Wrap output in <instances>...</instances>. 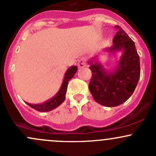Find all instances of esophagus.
<instances>
[{"label": "esophagus", "mask_w": 156, "mask_h": 156, "mask_svg": "<svg viewBox=\"0 0 156 156\" xmlns=\"http://www.w3.org/2000/svg\"><path fill=\"white\" fill-rule=\"evenodd\" d=\"M77 65H78L79 68H83V67H84L86 66V59H85L84 58H80V60H79Z\"/></svg>", "instance_id": "obj_1"}]
</instances>
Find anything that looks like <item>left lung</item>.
Segmentation results:
<instances>
[{"instance_id": "obj_1", "label": "left lung", "mask_w": 156, "mask_h": 156, "mask_svg": "<svg viewBox=\"0 0 156 156\" xmlns=\"http://www.w3.org/2000/svg\"><path fill=\"white\" fill-rule=\"evenodd\" d=\"M113 45L104 50L115 55L122 52L113 70L107 71L98 60V55L89 61L92 76L89 91L96 102L104 107H116L126 102L134 92L140 76V57L134 42L119 25Z\"/></svg>"}]
</instances>
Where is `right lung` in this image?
<instances>
[{"mask_svg":"<svg viewBox=\"0 0 156 156\" xmlns=\"http://www.w3.org/2000/svg\"><path fill=\"white\" fill-rule=\"evenodd\" d=\"M77 71V67L76 66H71L69 67L67 70L66 73L65 74V77H64L63 83H62V86H61L60 89L57 92V94L54 96L53 98L50 99V100L47 101L42 103V104H28L26 102V104L30 107H32L34 110H37L39 112H49L50 110H54L56 107L60 106L64 101L65 100V94L67 92V88L68 82L70 79L73 78L75 73Z\"/></svg>","mask_w":156,"mask_h":156,"instance_id":"1","label":"right lung"}]
</instances>
